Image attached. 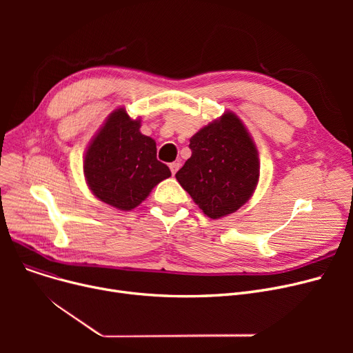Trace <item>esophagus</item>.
Wrapping results in <instances>:
<instances>
[{"label":"esophagus","mask_w":353,"mask_h":353,"mask_svg":"<svg viewBox=\"0 0 353 353\" xmlns=\"http://www.w3.org/2000/svg\"><path fill=\"white\" fill-rule=\"evenodd\" d=\"M169 167H170V170H172V174L174 176V174L177 173V170L180 169V163L173 161V163H170V164H169Z\"/></svg>","instance_id":"obj_1"}]
</instances>
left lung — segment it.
I'll use <instances>...</instances> for the list:
<instances>
[{"label": "left lung", "mask_w": 353, "mask_h": 353, "mask_svg": "<svg viewBox=\"0 0 353 353\" xmlns=\"http://www.w3.org/2000/svg\"><path fill=\"white\" fill-rule=\"evenodd\" d=\"M189 147L192 157L176 179L203 213L220 219L242 208L261 172L256 145L242 120L228 111L196 133Z\"/></svg>", "instance_id": "1"}]
</instances>
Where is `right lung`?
I'll use <instances>...</instances> for the list:
<instances>
[{"mask_svg":"<svg viewBox=\"0 0 353 353\" xmlns=\"http://www.w3.org/2000/svg\"><path fill=\"white\" fill-rule=\"evenodd\" d=\"M156 154V141L140 133V120L117 108L85 152L84 176L90 190L119 210L137 208L154 186L172 176Z\"/></svg>","mask_w":353,"mask_h":353,"instance_id":"1","label":"right lung"}]
</instances>
